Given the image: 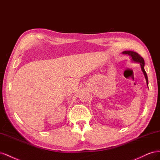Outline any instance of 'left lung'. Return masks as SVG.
<instances>
[{"instance_id":"1","label":"left lung","mask_w":160,"mask_h":160,"mask_svg":"<svg viewBox=\"0 0 160 160\" xmlns=\"http://www.w3.org/2000/svg\"><path fill=\"white\" fill-rule=\"evenodd\" d=\"M122 53L129 56L131 58V62L139 63L141 66V70H142L143 74H144V76H145V78L146 80V84H147V86H148V75H147V74H146V72L144 69L145 62H144L143 58L142 57H141L138 53H136L135 52H132V51H124L123 52H122Z\"/></svg>"}]
</instances>
